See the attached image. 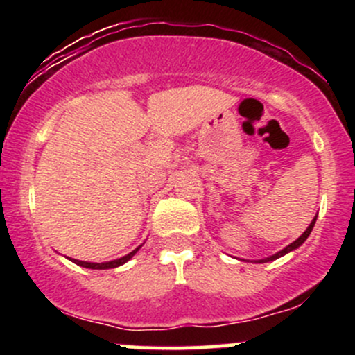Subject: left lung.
Returning <instances> with one entry per match:
<instances>
[{"label":"left lung","mask_w":355,"mask_h":355,"mask_svg":"<svg viewBox=\"0 0 355 355\" xmlns=\"http://www.w3.org/2000/svg\"><path fill=\"white\" fill-rule=\"evenodd\" d=\"M315 220H317V215L315 217H313V220L311 222V225L307 227V229H305V232L302 235H300L299 239L297 240H294V242L291 243V245H287L285 248H282V250L280 252H277V254H274V255H270V257H266V259H260V260H257V263H266V262H272V260H277L279 259V257H284L285 254H288V252H292V250H295V248H299L300 245H302V243L305 242V240H307V237L309 235H311V232H312V229H313V225H315Z\"/></svg>","instance_id":"8db88e82"}]
</instances>
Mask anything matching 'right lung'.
Returning a JSON list of instances; mask_svg holds the SVG:
<instances>
[{
  "label": "right lung",
  "instance_id": "1",
  "mask_svg": "<svg viewBox=\"0 0 355 355\" xmlns=\"http://www.w3.org/2000/svg\"><path fill=\"white\" fill-rule=\"evenodd\" d=\"M140 247H137L135 250H132V252H130V254H126L125 257H120V259H115V260H110V262L96 263V262H83V260H76V259H70V260H71V262H75L76 266H80V267L93 268V270H105V268H115V267L123 266V263L128 262V260L132 259V257L135 255L138 250H140Z\"/></svg>",
  "mask_w": 355,
  "mask_h": 355
}]
</instances>
